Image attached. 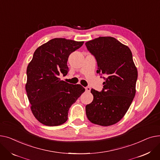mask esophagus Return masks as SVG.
<instances>
[{"mask_svg":"<svg viewBox=\"0 0 160 160\" xmlns=\"http://www.w3.org/2000/svg\"><path fill=\"white\" fill-rule=\"evenodd\" d=\"M90 90H91V88H90V87H87L86 88H85V90H86V92H90Z\"/></svg>","mask_w":160,"mask_h":160,"instance_id":"esophagus-1","label":"esophagus"}]
</instances>
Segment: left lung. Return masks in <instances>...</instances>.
Returning <instances> with one entry per match:
<instances>
[{
  "instance_id": "1",
  "label": "left lung",
  "mask_w": 160,
  "mask_h": 160,
  "mask_svg": "<svg viewBox=\"0 0 160 160\" xmlns=\"http://www.w3.org/2000/svg\"><path fill=\"white\" fill-rule=\"evenodd\" d=\"M85 44L96 59L97 73L105 80L101 92L91 90L93 99L86 106L87 116L92 123L112 125L123 118L136 94L138 70L132 54L112 37H100Z\"/></svg>"
}]
</instances>
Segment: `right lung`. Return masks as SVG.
I'll return each mask as SVG.
<instances>
[{"mask_svg":"<svg viewBox=\"0 0 160 160\" xmlns=\"http://www.w3.org/2000/svg\"><path fill=\"white\" fill-rule=\"evenodd\" d=\"M84 42L55 38L41 45L27 67L26 90L35 118L47 126H58L68 119V111L85 89L61 81L67 75L71 53Z\"/></svg>","mask_w":160,"mask_h":160,"instance_id":"obj_1","label":"right lung"}]
</instances>
